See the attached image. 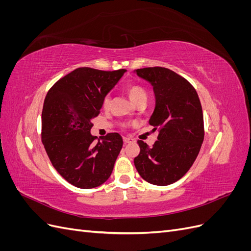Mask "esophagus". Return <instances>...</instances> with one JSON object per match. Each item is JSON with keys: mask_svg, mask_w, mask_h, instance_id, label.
Returning <instances> with one entry per match:
<instances>
[{"mask_svg": "<svg viewBox=\"0 0 251 251\" xmlns=\"http://www.w3.org/2000/svg\"><path fill=\"white\" fill-rule=\"evenodd\" d=\"M134 139L133 138H128V137H124V142L125 143H130V142H133Z\"/></svg>", "mask_w": 251, "mask_h": 251, "instance_id": "esophagus-1", "label": "esophagus"}]
</instances>
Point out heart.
<instances>
[{
  "label": "heart",
  "mask_w": 251,
  "mask_h": 251,
  "mask_svg": "<svg viewBox=\"0 0 251 251\" xmlns=\"http://www.w3.org/2000/svg\"><path fill=\"white\" fill-rule=\"evenodd\" d=\"M126 92L128 97L131 98V100L134 103H137L141 100H147V92L141 86L138 85H131L126 88ZM110 105V97L107 95L102 100V107L104 109L109 108Z\"/></svg>",
  "instance_id": "obj_1"
}]
</instances>
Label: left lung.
Here are the masks:
<instances>
[{
	"mask_svg": "<svg viewBox=\"0 0 251 251\" xmlns=\"http://www.w3.org/2000/svg\"><path fill=\"white\" fill-rule=\"evenodd\" d=\"M135 72L153 87L156 104L149 123L159 131L151 148L138 140L140 153L134 159L135 168L149 183L169 185L184 176L200 151L204 139L201 102L191 83L168 68Z\"/></svg>",
	"mask_w": 251,
	"mask_h": 251,
	"instance_id": "obj_1",
	"label": "left lung"
}]
</instances>
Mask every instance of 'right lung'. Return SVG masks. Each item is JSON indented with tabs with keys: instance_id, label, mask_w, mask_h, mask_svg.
I'll list each match as a JSON object with an SVG mask.
<instances>
[{
	"instance_id": "add662e5",
	"label": "right lung",
	"mask_w": 251,
	"mask_h": 251,
	"mask_svg": "<svg viewBox=\"0 0 251 251\" xmlns=\"http://www.w3.org/2000/svg\"><path fill=\"white\" fill-rule=\"evenodd\" d=\"M126 71L78 68L57 80L45 98L42 142L54 169L78 188L104 183L123 148L118 133H109L96 142L90 131L103 98Z\"/></svg>"
}]
</instances>
